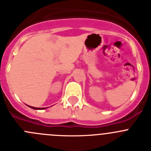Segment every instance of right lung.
Returning a JSON list of instances; mask_svg holds the SVG:
<instances>
[{"mask_svg": "<svg viewBox=\"0 0 151 151\" xmlns=\"http://www.w3.org/2000/svg\"><path fill=\"white\" fill-rule=\"evenodd\" d=\"M29 107H30L31 109H38V110H42V109H45V108H34V107H32V106H29Z\"/></svg>", "mask_w": 151, "mask_h": 151, "instance_id": "add662e5", "label": "right lung"}]
</instances>
